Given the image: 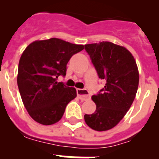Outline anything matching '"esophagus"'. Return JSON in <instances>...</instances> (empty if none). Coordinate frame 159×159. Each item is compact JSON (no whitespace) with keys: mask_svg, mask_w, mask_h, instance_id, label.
Listing matches in <instances>:
<instances>
[{"mask_svg":"<svg viewBox=\"0 0 159 159\" xmlns=\"http://www.w3.org/2000/svg\"><path fill=\"white\" fill-rule=\"evenodd\" d=\"M77 95H78L79 99H81L82 101H85L87 99H90V94L87 90L84 89H77L76 90Z\"/></svg>","mask_w":159,"mask_h":159,"instance_id":"34e87169","label":"esophagus"}]
</instances>
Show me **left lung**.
Instances as JSON below:
<instances>
[{"label": "left lung", "mask_w": 159, "mask_h": 159, "mask_svg": "<svg viewBox=\"0 0 159 159\" xmlns=\"http://www.w3.org/2000/svg\"><path fill=\"white\" fill-rule=\"evenodd\" d=\"M104 88L92 99L96 110L84 115L88 127L98 131L113 128L130 109L137 93L139 75L131 53L124 47L102 41L84 45Z\"/></svg>", "instance_id": "1"}]
</instances>
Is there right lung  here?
<instances>
[{"instance_id": "1", "label": "right lung", "mask_w": 159, "mask_h": 159, "mask_svg": "<svg viewBox=\"0 0 159 159\" xmlns=\"http://www.w3.org/2000/svg\"><path fill=\"white\" fill-rule=\"evenodd\" d=\"M84 45L51 38L28 46L19 61L17 85L29 116L43 125H52L62 118L66 106L76 97V90L57 82L65 76L67 64Z\"/></svg>"}]
</instances>
